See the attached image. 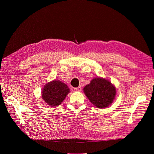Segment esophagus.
I'll return each mask as SVG.
<instances>
[{
  "mask_svg": "<svg viewBox=\"0 0 154 154\" xmlns=\"http://www.w3.org/2000/svg\"><path fill=\"white\" fill-rule=\"evenodd\" d=\"M81 89H82L81 87H79L74 88V90L75 92H80V91H81Z\"/></svg>",
  "mask_w": 154,
  "mask_h": 154,
  "instance_id": "34e87169",
  "label": "esophagus"
}]
</instances>
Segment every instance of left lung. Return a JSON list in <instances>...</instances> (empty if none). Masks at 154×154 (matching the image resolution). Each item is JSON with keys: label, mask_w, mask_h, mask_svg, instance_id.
Listing matches in <instances>:
<instances>
[{"label": "left lung", "mask_w": 154, "mask_h": 154, "mask_svg": "<svg viewBox=\"0 0 154 154\" xmlns=\"http://www.w3.org/2000/svg\"><path fill=\"white\" fill-rule=\"evenodd\" d=\"M84 92L93 105L102 109L106 108L113 102L116 89L108 80L97 77L84 88Z\"/></svg>", "instance_id": "left-lung-1"}]
</instances>
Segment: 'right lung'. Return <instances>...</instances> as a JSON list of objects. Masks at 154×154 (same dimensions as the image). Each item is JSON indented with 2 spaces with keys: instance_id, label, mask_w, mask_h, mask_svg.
<instances>
[{
  "instance_id": "right-lung-1",
  "label": "right lung",
  "mask_w": 154,
  "mask_h": 154,
  "mask_svg": "<svg viewBox=\"0 0 154 154\" xmlns=\"http://www.w3.org/2000/svg\"><path fill=\"white\" fill-rule=\"evenodd\" d=\"M70 92L68 86L59 80L47 83L42 91V99L52 107L59 106Z\"/></svg>"
}]
</instances>
